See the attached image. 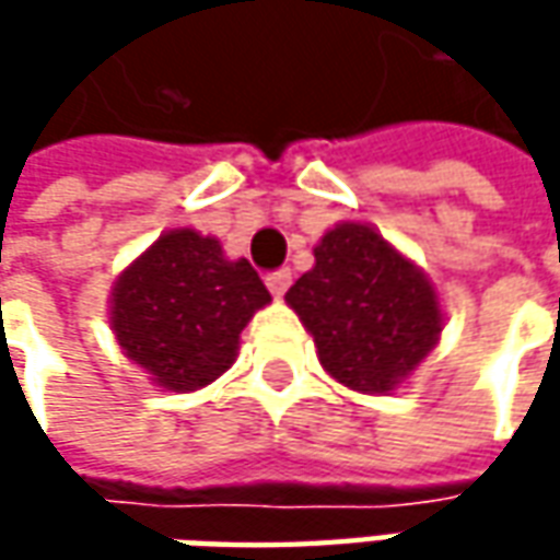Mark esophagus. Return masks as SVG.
Segmentation results:
<instances>
[{"instance_id":"esophagus-1","label":"esophagus","mask_w":560,"mask_h":560,"mask_svg":"<svg viewBox=\"0 0 560 560\" xmlns=\"http://www.w3.org/2000/svg\"><path fill=\"white\" fill-rule=\"evenodd\" d=\"M265 283H268V290L280 299L283 292L290 290L292 283V270L290 268H280V270H270L268 277H265Z\"/></svg>"}]
</instances>
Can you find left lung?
Masks as SVG:
<instances>
[{"instance_id":"1","label":"left lung","mask_w":560,"mask_h":560,"mask_svg":"<svg viewBox=\"0 0 560 560\" xmlns=\"http://www.w3.org/2000/svg\"><path fill=\"white\" fill-rule=\"evenodd\" d=\"M287 305L314 336L324 371L368 396L393 393L442 334L430 277L368 224L327 230Z\"/></svg>"}]
</instances>
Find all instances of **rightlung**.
<instances>
[{
    "instance_id": "right-lung-1",
    "label": "right lung",
    "mask_w": 560,
    "mask_h": 560,
    "mask_svg": "<svg viewBox=\"0 0 560 560\" xmlns=\"http://www.w3.org/2000/svg\"><path fill=\"white\" fill-rule=\"evenodd\" d=\"M270 302L246 258L226 261L214 236L167 230L112 290V330L133 364L171 393H192L236 361L240 334Z\"/></svg>"
}]
</instances>
